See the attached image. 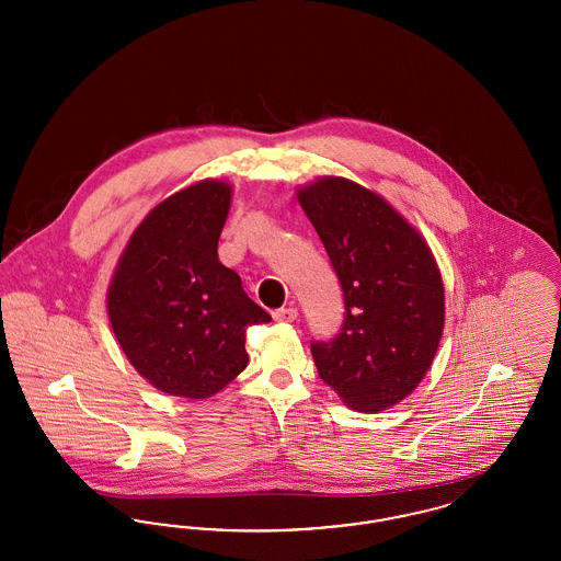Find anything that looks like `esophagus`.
Wrapping results in <instances>:
<instances>
[{"label":"esophagus","instance_id":"1","mask_svg":"<svg viewBox=\"0 0 561 561\" xmlns=\"http://www.w3.org/2000/svg\"><path fill=\"white\" fill-rule=\"evenodd\" d=\"M298 318V311L294 309V307H288V309H277V311H273V320L282 321V323H290V321L296 320Z\"/></svg>","mask_w":561,"mask_h":561}]
</instances>
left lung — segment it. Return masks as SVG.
<instances>
[{"label":"left lung","mask_w":561,"mask_h":561,"mask_svg":"<svg viewBox=\"0 0 561 561\" xmlns=\"http://www.w3.org/2000/svg\"><path fill=\"white\" fill-rule=\"evenodd\" d=\"M341 282L345 321L313 341L320 378L357 412L408 398L439 347L444 282L423 236L380 195L341 176L296 193Z\"/></svg>","instance_id":"1"}]
</instances>
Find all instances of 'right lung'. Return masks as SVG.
<instances>
[{"mask_svg":"<svg viewBox=\"0 0 561 561\" xmlns=\"http://www.w3.org/2000/svg\"><path fill=\"white\" fill-rule=\"evenodd\" d=\"M231 187L202 181L136 227L107 293L111 328L136 373L163 393L204 400L248 366L245 330L268 323L218 261Z\"/></svg>","mask_w":561,"mask_h":561,"instance_id":"1","label":"right lung"}]
</instances>
